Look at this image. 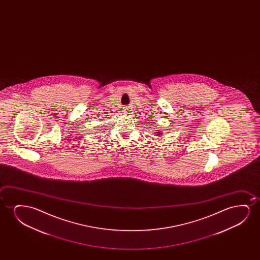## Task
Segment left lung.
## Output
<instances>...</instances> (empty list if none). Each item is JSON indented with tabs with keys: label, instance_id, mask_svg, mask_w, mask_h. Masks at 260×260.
<instances>
[{
	"label": "left lung",
	"instance_id": "8db88e82",
	"mask_svg": "<svg viewBox=\"0 0 260 260\" xmlns=\"http://www.w3.org/2000/svg\"><path fill=\"white\" fill-rule=\"evenodd\" d=\"M157 135H159V134H157Z\"/></svg>",
	"mask_w": 260,
	"mask_h": 260
}]
</instances>
